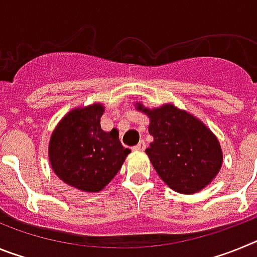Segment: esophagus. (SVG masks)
<instances>
[{
	"label": "esophagus",
	"instance_id": "1",
	"mask_svg": "<svg viewBox=\"0 0 257 257\" xmlns=\"http://www.w3.org/2000/svg\"><path fill=\"white\" fill-rule=\"evenodd\" d=\"M145 148H147V145H145V143L142 140V142H140L139 144L135 145V147H134L133 151H135V152H143Z\"/></svg>",
	"mask_w": 257,
	"mask_h": 257
}]
</instances>
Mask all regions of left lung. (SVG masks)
Here are the masks:
<instances>
[{"instance_id": "8db88e82", "label": "left lung", "mask_w": 257, "mask_h": 257, "mask_svg": "<svg viewBox=\"0 0 257 257\" xmlns=\"http://www.w3.org/2000/svg\"><path fill=\"white\" fill-rule=\"evenodd\" d=\"M135 108L148 115L153 142L145 153L167 187L193 194L216 178L222 166L221 147L201 119L174 104L149 109L136 101Z\"/></svg>"}]
</instances>
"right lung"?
<instances>
[{"label": "right lung", "instance_id": "1", "mask_svg": "<svg viewBox=\"0 0 257 257\" xmlns=\"http://www.w3.org/2000/svg\"><path fill=\"white\" fill-rule=\"evenodd\" d=\"M101 103L77 106L61 118L49 143L52 171L69 187L88 193L100 192L121 170L130 149L118 133L104 131Z\"/></svg>", "mask_w": 257, "mask_h": 257}]
</instances>
